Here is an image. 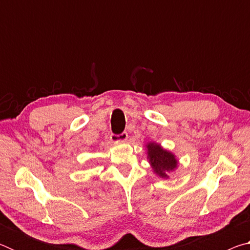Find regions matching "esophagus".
I'll return each mask as SVG.
<instances>
[{"mask_svg": "<svg viewBox=\"0 0 250 250\" xmlns=\"http://www.w3.org/2000/svg\"><path fill=\"white\" fill-rule=\"evenodd\" d=\"M128 140V133L122 132L121 134H112L111 135V141L118 143V142H125Z\"/></svg>", "mask_w": 250, "mask_h": 250, "instance_id": "1", "label": "esophagus"}]
</instances>
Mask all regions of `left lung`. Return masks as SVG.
Here are the masks:
<instances>
[{
  "label": "left lung",
  "instance_id": "1",
  "mask_svg": "<svg viewBox=\"0 0 250 250\" xmlns=\"http://www.w3.org/2000/svg\"><path fill=\"white\" fill-rule=\"evenodd\" d=\"M146 159L152 168V172L161 179H168L170 173L175 172L179 167V160L173 152L168 151L155 141H150L146 145Z\"/></svg>",
  "mask_w": 250,
  "mask_h": 250
}]
</instances>
